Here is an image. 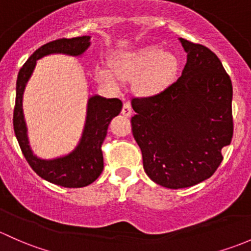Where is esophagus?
Returning <instances> with one entry per match:
<instances>
[{
    "mask_svg": "<svg viewBox=\"0 0 251 251\" xmlns=\"http://www.w3.org/2000/svg\"><path fill=\"white\" fill-rule=\"evenodd\" d=\"M122 115L126 116V117H129L131 115V106H130V102L129 101H125L122 107Z\"/></svg>",
    "mask_w": 251,
    "mask_h": 251,
    "instance_id": "obj_1",
    "label": "esophagus"
}]
</instances>
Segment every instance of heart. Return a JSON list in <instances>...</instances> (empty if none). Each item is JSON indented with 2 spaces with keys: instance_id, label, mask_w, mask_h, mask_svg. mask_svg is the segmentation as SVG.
Listing matches in <instances>:
<instances>
[{
  "instance_id": "heart-1",
  "label": "heart",
  "mask_w": 251,
  "mask_h": 251,
  "mask_svg": "<svg viewBox=\"0 0 251 251\" xmlns=\"http://www.w3.org/2000/svg\"><path fill=\"white\" fill-rule=\"evenodd\" d=\"M116 74L122 79L138 76L136 86L143 93H157L174 76L177 60L174 54L163 51L158 46H146L116 56L112 63ZM98 78L111 87L117 86V76L108 69L99 68Z\"/></svg>"
}]
</instances>
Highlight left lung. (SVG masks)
<instances>
[{"instance_id": "1", "label": "left lung", "mask_w": 251, "mask_h": 251, "mask_svg": "<svg viewBox=\"0 0 251 251\" xmlns=\"http://www.w3.org/2000/svg\"><path fill=\"white\" fill-rule=\"evenodd\" d=\"M180 42L187 53L181 76L157 94L133 98L130 120L145 173L174 190L209 179L233 136V90L220 59L205 46Z\"/></svg>"}]
</instances>
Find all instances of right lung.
Listing matches in <instances>:
<instances>
[{
	"label": "right lung",
	"mask_w": 251,
	"mask_h": 251,
	"mask_svg": "<svg viewBox=\"0 0 251 251\" xmlns=\"http://www.w3.org/2000/svg\"><path fill=\"white\" fill-rule=\"evenodd\" d=\"M89 36H81L74 38H60L46 43L27 59L26 63L20 69L17 79L13 126L23 154L38 176L51 183L69 188L84 187L100 176L104 169L102 143L107 134L111 120L122 110V101L117 98L106 99L99 95L90 98L88 101L86 126L77 149L65 157L46 161L33 156L29 146L26 126L23 115V94L38 59L53 53H64L75 56L81 55L89 47Z\"/></svg>",
	"instance_id": "right-lung-1"
}]
</instances>
